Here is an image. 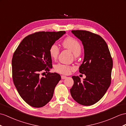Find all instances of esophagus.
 <instances>
[{"label": "esophagus", "instance_id": "1", "mask_svg": "<svg viewBox=\"0 0 126 126\" xmlns=\"http://www.w3.org/2000/svg\"><path fill=\"white\" fill-rule=\"evenodd\" d=\"M67 77L66 76H64V75H61V79H66Z\"/></svg>", "mask_w": 126, "mask_h": 126}]
</instances>
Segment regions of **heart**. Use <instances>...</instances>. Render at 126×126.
I'll return each mask as SVG.
<instances>
[{"label": "heart", "mask_w": 126, "mask_h": 126, "mask_svg": "<svg viewBox=\"0 0 126 126\" xmlns=\"http://www.w3.org/2000/svg\"><path fill=\"white\" fill-rule=\"evenodd\" d=\"M62 45L63 47L69 49L73 54L76 56H78L81 53V45L80 43L71 37H68L63 40ZM49 53L50 56L53 59H56L59 53V48L56 44H52L49 48ZM72 68L68 65L63 63H58L54 67V70L56 72L63 74L68 75L71 72Z\"/></svg>", "instance_id": "obj_1"}]
</instances>
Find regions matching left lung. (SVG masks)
<instances>
[{"label":"left lung","mask_w":126,"mask_h":126,"mask_svg":"<svg viewBox=\"0 0 126 126\" xmlns=\"http://www.w3.org/2000/svg\"><path fill=\"white\" fill-rule=\"evenodd\" d=\"M72 32L83 45L84 57L79 72L86 78L81 82L79 76H72L74 84L70 94L81 105H92L104 96L111 84L112 58L106 42L99 35L86 30Z\"/></svg>","instance_id":"8db88e82"}]
</instances>
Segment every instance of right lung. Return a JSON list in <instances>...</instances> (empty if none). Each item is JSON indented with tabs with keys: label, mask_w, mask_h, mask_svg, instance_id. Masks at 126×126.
Here are the masks:
<instances>
[{
	"label": "right lung",
	"mask_w": 126,
	"mask_h": 126,
	"mask_svg": "<svg viewBox=\"0 0 126 126\" xmlns=\"http://www.w3.org/2000/svg\"><path fill=\"white\" fill-rule=\"evenodd\" d=\"M65 33H33L26 36L14 52L12 61L14 84L20 96L30 106L43 107L53 97L61 76L48 72L52 67L49 48ZM44 71L47 74L42 77L40 74Z\"/></svg>",
	"instance_id": "right-lung-1"
}]
</instances>
